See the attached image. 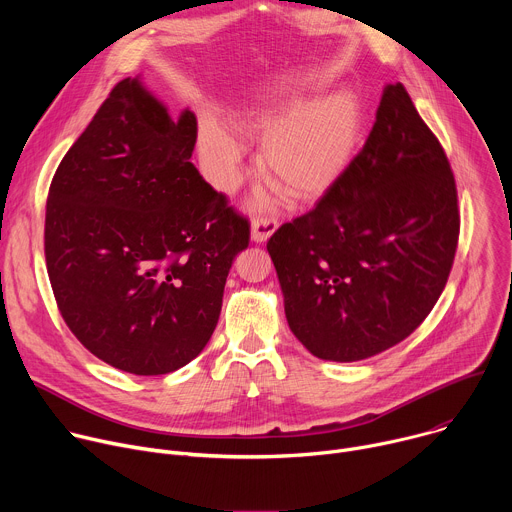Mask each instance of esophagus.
Listing matches in <instances>:
<instances>
[{"label": "esophagus", "mask_w": 512, "mask_h": 512, "mask_svg": "<svg viewBox=\"0 0 512 512\" xmlns=\"http://www.w3.org/2000/svg\"><path fill=\"white\" fill-rule=\"evenodd\" d=\"M277 231V218L273 216H255L251 221V239L255 243H265Z\"/></svg>", "instance_id": "34e87169"}]
</instances>
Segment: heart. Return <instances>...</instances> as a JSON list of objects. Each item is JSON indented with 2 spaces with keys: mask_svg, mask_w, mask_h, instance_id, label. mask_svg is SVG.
Segmentation results:
<instances>
[{
  "mask_svg": "<svg viewBox=\"0 0 512 512\" xmlns=\"http://www.w3.org/2000/svg\"><path fill=\"white\" fill-rule=\"evenodd\" d=\"M243 129L265 137L259 168L267 182L289 200L312 202L354 164L364 139V109L358 95L344 89L318 101L251 113ZM200 152L216 182L231 188L243 158L239 139L208 119L200 127Z\"/></svg>",
  "mask_w": 512,
  "mask_h": 512,
  "instance_id": "obj_1",
  "label": "heart"
}]
</instances>
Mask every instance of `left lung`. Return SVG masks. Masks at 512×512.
Instances as JSON below:
<instances>
[{
  "instance_id": "1",
  "label": "left lung",
  "mask_w": 512,
  "mask_h": 512,
  "mask_svg": "<svg viewBox=\"0 0 512 512\" xmlns=\"http://www.w3.org/2000/svg\"><path fill=\"white\" fill-rule=\"evenodd\" d=\"M458 235L446 152L405 87L387 85L350 170L267 243L291 332L334 362L399 344L442 296Z\"/></svg>"
}]
</instances>
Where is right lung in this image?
<instances>
[{"label": "right lung", "mask_w": 512, "mask_h": 512, "mask_svg": "<svg viewBox=\"0 0 512 512\" xmlns=\"http://www.w3.org/2000/svg\"><path fill=\"white\" fill-rule=\"evenodd\" d=\"M196 117L178 121L139 79L113 87L62 158L44 253L79 342L131 375H166L210 340L249 221L190 162Z\"/></svg>", "instance_id": "right-lung-1"}]
</instances>
